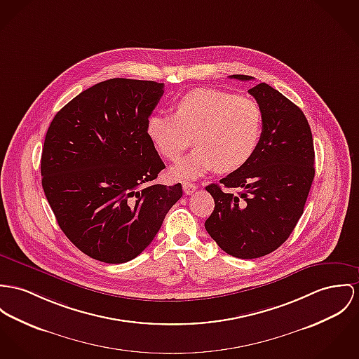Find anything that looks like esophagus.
Returning a JSON list of instances; mask_svg holds the SVG:
<instances>
[{
    "instance_id": "esophagus-1",
    "label": "esophagus",
    "mask_w": 359,
    "mask_h": 359,
    "mask_svg": "<svg viewBox=\"0 0 359 359\" xmlns=\"http://www.w3.org/2000/svg\"><path fill=\"white\" fill-rule=\"evenodd\" d=\"M196 189H198V186H196V184L190 183V182H183V190H184V193L187 194V195L193 194Z\"/></svg>"
}]
</instances>
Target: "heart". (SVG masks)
<instances>
[{"mask_svg": "<svg viewBox=\"0 0 359 359\" xmlns=\"http://www.w3.org/2000/svg\"><path fill=\"white\" fill-rule=\"evenodd\" d=\"M264 131L261 107L251 98L216 88L184 94L175 113L149 117L146 134L161 156L176 161L194 138L196 149L172 166L175 179H196L213 169L233 172L246 165Z\"/></svg>", "mask_w": 359, "mask_h": 359, "instance_id": "heart-1", "label": "heart"}]
</instances>
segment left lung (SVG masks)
<instances>
[{
  "instance_id": "8db88e82",
  "label": "left lung",
  "mask_w": 359,
  "mask_h": 359,
  "mask_svg": "<svg viewBox=\"0 0 359 359\" xmlns=\"http://www.w3.org/2000/svg\"><path fill=\"white\" fill-rule=\"evenodd\" d=\"M229 78L252 79L248 75ZM248 93L262 109V138L246 165L221 179L220 184L206 187L215 210L205 222L221 250L243 259L264 257L288 239L304 213L314 179L313 137L304 111L266 83Z\"/></svg>"
}]
</instances>
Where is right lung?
I'll list each match as a JSON object with an SVG mask.
<instances>
[{
  "label": "right lung",
  "instance_id": "obj_1",
  "mask_svg": "<svg viewBox=\"0 0 359 359\" xmlns=\"http://www.w3.org/2000/svg\"><path fill=\"white\" fill-rule=\"evenodd\" d=\"M164 83L116 78L69 101L46 133L42 187L65 236L107 264L147 248L182 184H150L165 168L146 134Z\"/></svg>",
  "mask_w": 359,
  "mask_h": 359
}]
</instances>
